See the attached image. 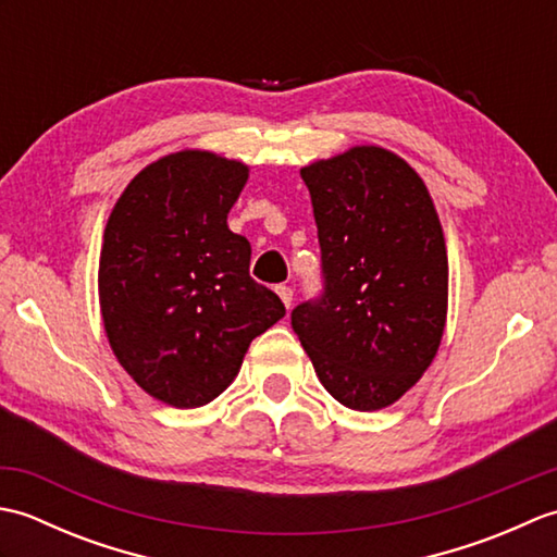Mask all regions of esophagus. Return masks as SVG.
Here are the masks:
<instances>
[{
    "label": "esophagus",
    "instance_id": "1",
    "mask_svg": "<svg viewBox=\"0 0 557 557\" xmlns=\"http://www.w3.org/2000/svg\"><path fill=\"white\" fill-rule=\"evenodd\" d=\"M275 292H277V297L282 299V304H285V306H287V309H289V306H292V299H294V292H292V287H285V285H277V287H275Z\"/></svg>",
    "mask_w": 557,
    "mask_h": 557
}]
</instances>
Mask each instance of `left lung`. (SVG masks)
Masks as SVG:
<instances>
[{
	"label": "left lung",
	"instance_id": "8db88e82",
	"mask_svg": "<svg viewBox=\"0 0 557 557\" xmlns=\"http://www.w3.org/2000/svg\"><path fill=\"white\" fill-rule=\"evenodd\" d=\"M325 294L292 311L318 381L339 405L385 409L429 371L447 321V248L419 172L381 146L301 168Z\"/></svg>",
	"mask_w": 557,
	"mask_h": 557
}]
</instances>
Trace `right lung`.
Segmentation results:
<instances>
[{"label": "right lung", "mask_w": 557, "mask_h": 557, "mask_svg": "<svg viewBox=\"0 0 557 557\" xmlns=\"http://www.w3.org/2000/svg\"><path fill=\"white\" fill-rule=\"evenodd\" d=\"M248 164L186 148L140 170L102 234L98 297L116 361L140 389L196 409L227 389L251 342L285 315L227 227Z\"/></svg>", "instance_id": "add662e5"}]
</instances>
